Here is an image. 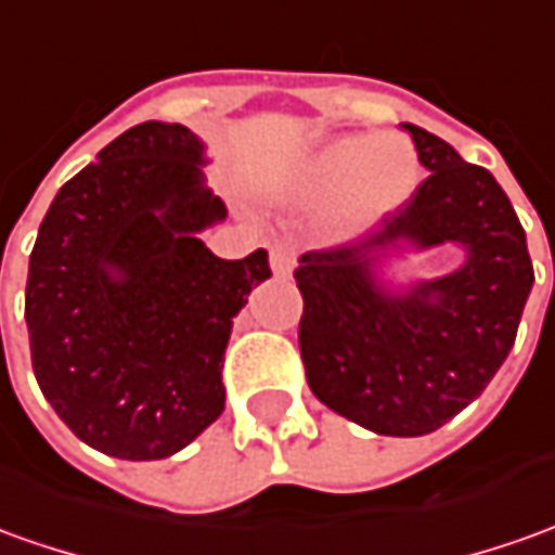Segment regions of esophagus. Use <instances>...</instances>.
Listing matches in <instances>:
<instances>
[{
	"instance_id": "obj_1",
	"label": "esophagus",
	"mask_w": 555,
	"mask_h": 555,
	"mask_svg": "<svg viewBox=\"0 0 555 555\" xmlns=\"http://www.w3.org/2000/svg\"><path fill=\"white\" fill-rule=\"evenodd\" d=\"M270 267L276 276H292L294 270V248L288 243H273L270 246Z\"/></svg>"
}]
</instances>
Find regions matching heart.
<instances>
[{
  "label": "heart",
  "instance_id": "1",
  "mask_svg": "<svg viewBox=\"0 0 555 555\" xmlns=\"http://www.w3.org/2000/svg\"><path fill=\"white\" fill-rule=\"evenodd\" d=\"M416 157L404 142L356 135L343 139L315 160L309 184L322 197H343L349 218L388 212L416 188Z\"/></svg>",
  "mask_w": 555,
  "mask_h": 555
}]
</instances>
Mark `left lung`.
<instances>
[{
  "label": "left lung",
  "mask_w": 555,
  "mask_h": 555,
  "mask_svg": "<svg viewBox=\"0 0 555 555\" xmlns=\"http://www.w3.org/2000/svg\"><path fill=\"white\" fill-rule=\"evenodd\" d=\"M428 179L356 246L309 251L294 270L312 395L388 437L431 435L499 373L534 282L526 230L492 172L404 124ZM398 238L459 242L468 261L404 295L379 289L370 255Z\"/></svg>",
  "instance_id": "8db88e82"
}]
</instances>
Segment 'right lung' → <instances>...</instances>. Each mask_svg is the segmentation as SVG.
I'll use <instances>...</instances> for the list:
<instances>
[{
    "instance_id": "add662e5",
    "label": "right lung",
    "mask_w": 555,
    "mask_h": 555,
    "mask_svg": "<svg viewBox=\"0 0 555 555\" xmlns=\"http://www.w3.org/2000/svg\"><path fill=\"white\" fill-rule=\"evenodd\" d=\"M203 142L145 120L60 188L26 276L33 371L88 447L167 459L224 410V349L267 251L221 261L197 240L224 218L203 188Z\"/></svg>"
}]
</instances>
